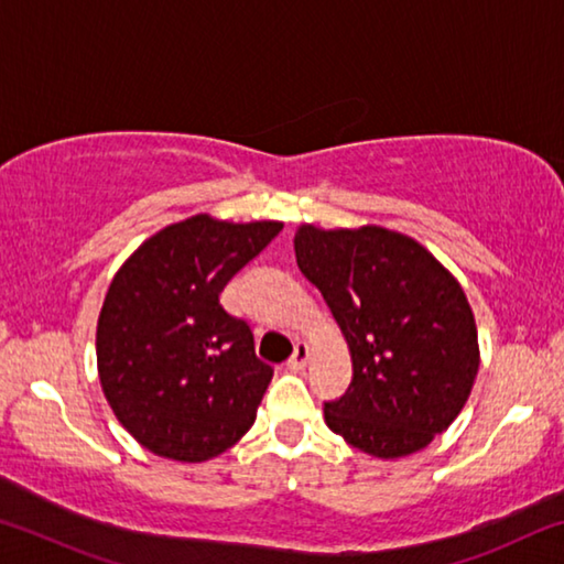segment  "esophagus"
I'll return each instance as SVG.
<instances>
[{
	"instance_id": "obj_1",
	"label": "esophagus",
	"mask_w": 564,
	"mask_h": 564,
	"mask_svg": "<svg viewBox=\"0 0 564 564\" xmlns=\"http://www.w3.org/2000/svg\"><path fill=\"white\" fill-rule=\"evenodd\" d=\"M308 358H311V348L305 346V343H295V350L289 360V366L293 370H303L305 366H308Z\"/></svg>"
}]
</instances>
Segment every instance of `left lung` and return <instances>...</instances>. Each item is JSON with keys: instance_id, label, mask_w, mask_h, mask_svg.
I'll return each instance as SVG.
<instances>
[{"instance_id": "1", "label": "left lung", "mask_w": 564, "mask_h": 564, "mask_svg": "<svg viewBox=\"0 0 564 564\" xmlns=\"http://www.w3.org/2000/svg\"><path fill=\"white\" fill-rule=\"evenodd\" d=\"M295 263L321 291L352 360L326 425L380 460L413 455L451 427L480 366L477 326L455 275L423 243L383 226H299Z\"/></svg>"}]
</instances>
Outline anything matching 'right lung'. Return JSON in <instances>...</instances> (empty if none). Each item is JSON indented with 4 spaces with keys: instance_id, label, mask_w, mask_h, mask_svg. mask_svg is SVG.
Returning a JSON list of instances; mask_svg holds the SVG:
<instances>
[{
    "instance_id": "add662e5",
    "label": "right lung",
    "mask_w": 564,
    "mask_h": 564,
    "mask_svg": "<svg viewBox=\"0 0 564 564\" xmlns=\"http://www.w3.org/2000/svg\"><path fill=\"white\" fill-rule=\"evenodd\" d=\"M281 228L196 214L147 238L111 279L97 323L99 380L147 451L204 463L253 425L273 368L218 295Z\"/></svg>"
}]
</instances>
